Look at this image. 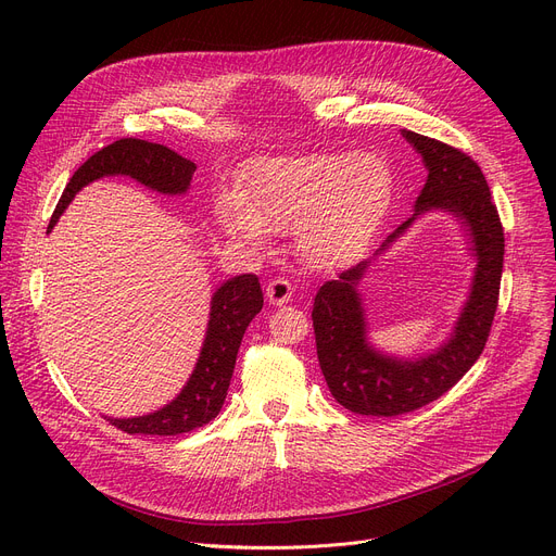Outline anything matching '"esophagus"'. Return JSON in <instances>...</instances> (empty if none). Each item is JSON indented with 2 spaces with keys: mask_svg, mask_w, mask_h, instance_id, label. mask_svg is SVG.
<instances>
[{
  "mask_svg": "<svg viewBox=\"0 0 556 556\" xmlns=\"http://www.w3.org/2000/svg\"><path fill=\"white\" fill-rule=\"evenodd\" d=\"M266 298H268V302H270L273 306H283V304L290 302V298H293V286H290L288 279L277 277V279H273V281H268V286H266Z\"/></svg>",
  "mask_w": 556,
  "mask_h": 556,
  "instance_id": "obj_1",
  "label": "esophagus"
}]
</instances>
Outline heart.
Returning <instances> with one entry per match:
<instances>
[{
	"mask_svg": "<svg viewBox=\"0 0 556 556\" xmlns=\"http://www.w3.org/2000/svg\"><path fill=\"white\" fill-rule=\"evenodd\" d=\"M392 193V168L376 153L270 157L248 168L241 195H223L216 214L231 239L254 250L293 229L306 266L331 270L371 239Z\"/></svg>",
	"mask_w": 556,
	"mask_h": 556,
	"instance_id": "heart-1",
	"label": "heart"
}]
</instances>
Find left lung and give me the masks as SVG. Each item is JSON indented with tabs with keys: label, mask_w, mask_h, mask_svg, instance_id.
Returning a JSON list of instances; mask_svg holds the SVG:
<instances>
[{
	"label": "left lung",
	"mask_w": 556,
	"mask_h": 556,
	"mask_svg": "<svg viewBox=\"0 0 556 556\" xmlns=\"http://www.w3.org/2000/svg\"><path fill=\"white\" fill-rule=\"evenodd\" d=\"M401 135L428 170L413 216L390 233L374 256L319 288L311 313L317 361L333 399L346 410L367 417L413 413L448 392L476 365L491 331L503 277L505 233L480 166L448 143L413 130H401ZM437 211L458 220L467 251L477 261L470 293L446 341L417 357H396L368 338L359 281L372 261L407 228Z\"/></svg>",
	"instance_id": "obj_1"
}]
</instances>
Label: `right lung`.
<instances>
[{
    "mask_svg": "<svg viewBox=\"0 0 556 556\" xmlns=\"http://www.w3.org/2000/svg\"><path fill=\"white\" fill-rule=\"evenodd\" d=\"M193 170L195 164L191 160L162 143L132 137L114 141L72 175L47 231L53 229L74 195L94 180L122 175L164 195H185L191 187ZM261 308L263 293L256 275H237L223 281L212 295L207 331L195 367L180 394L155 413L130 419L108 417V421L128 434H180L210 424L225 403L243 333Z\"/></svg>",
    "mask_w": 556,
    "mask_h": 556,
    "instance_id": "right-lung-1",
    "label": "right lung"
}]
</instances>
